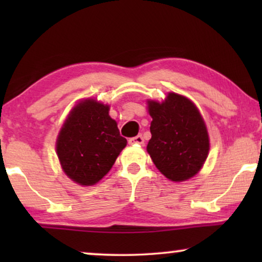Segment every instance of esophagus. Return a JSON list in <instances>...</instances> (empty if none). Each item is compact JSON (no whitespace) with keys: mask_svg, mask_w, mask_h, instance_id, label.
I'll use <instances>...</instances> for the list:
<instances>
[{"mask_svg":"<svg viewBox=\"0 0 262 262\" xmlns=\"http://www.w3.org/2000/svg\"><path fill=\"white\" fill-rule=\"evenodd\" d=\"M128 143H130V144H143V143H144V138H143L142 135H138L136 136V137L128 139Z\"/></svg>","mask_w":262,"mask_h":262,"instance_id":"obj_1","label":"esophagus"}]
</instances>
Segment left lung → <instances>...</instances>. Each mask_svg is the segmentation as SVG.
I'll use <instances>...</instances> for the list:
<instances>
[{
    "mask_svg": "<svg viewBox=\"0 0 262 262\" xmlns=\"http://www.w3.org/2000/svg\"><path fill=\"white\" fill-rule=\"evenodd\" d=\"M152 162L171 181H185L200 170L209 154V136L198 108L185 96L169 93L166 101H148Z\"/></svg>",
    "mask_w": 262,
    "mask_h": 262,
    "instance_id": "1",
    "label": "left lung"
}]
</instances>
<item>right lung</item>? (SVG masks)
I'll list each match as a JSON object with an SVG mask.
<instances>
[{"mask_svg":"<svg viewBox=\"0 0 262 262\" xmlns=\"http://www.w3.org/2000/svg\"><path fill=\"white\" fill-rule=\"evenodd\" d=\"M110 107L89 99L78 103L57 139V155L68 177L83 186L94 185L108 173L126 146Z\"/></svg>","mask_w":262,"mask_h":262,"instance_id":"1","label":"right lung"}]
</instances>
